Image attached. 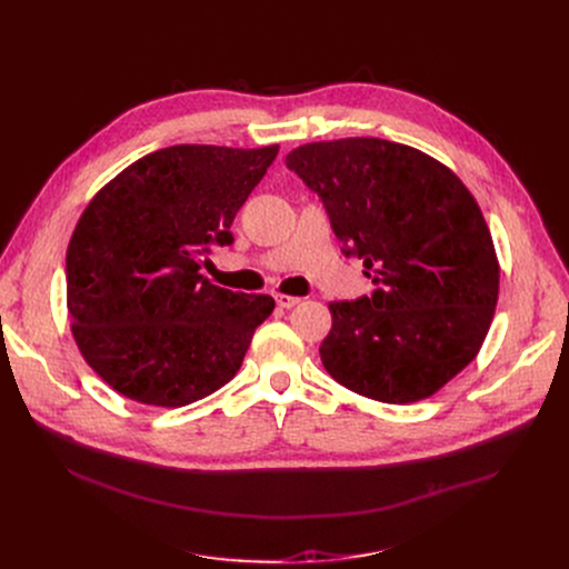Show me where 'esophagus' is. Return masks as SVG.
<instances>
[{"label": "esophagus", "instance_id": "esophagus-1", "mask_svg": "<svg viewBox=\"0 0 569 569\" xmlns=\"http://www.w3.org/2000/svg\"><path fill=\"white\" fill-rule=\"evenodd\" d=\"M274 300H277V305L281 307V309H292V307H297V305H300L302 300H300V297H292V295H274Z\"/></svg>", "mask_w": 569, "mask_h": 569}]
</instances>
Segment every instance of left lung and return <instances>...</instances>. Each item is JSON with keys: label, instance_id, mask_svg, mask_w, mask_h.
Masks as SVG:
<instances>
[{"label": "left lung", "instance_id": "1", "mask_svg": "<svg viewBox=\"0 0 569 569\" xmlns=\"http://www.w3.org/2000/svg\"><path fill=\"white\" fill-rule=\"evenodd\" d=\"M286 166L318 193L341 251L362 258L376 283L371 297L330 305L322 367L382 403L436 395L480 352L498 302L480 204L450 168L380 138L309 142Z\"/></svg>", "mask_w": 569, "mask_h": 569}]
</instances>
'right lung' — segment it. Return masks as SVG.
Listing matches in <instances>:
<instances>
[{"mask_svg": "<svg viewBox=\"0 0 569 569\" xmlns=\"http://www.w3.org/2000/svg\"><path fill=\"white\" fill-rule=\"evenodd\" d=\"M279 144H172L124 168L89 200L67 249L71 332L103 382L161 408L204 399L242 367L269 295L200 274Z\"/></svg>", "mask_w": 569, "mask_h": 569, "instance_id": "1", "label": "right lung"}]
</instances>
